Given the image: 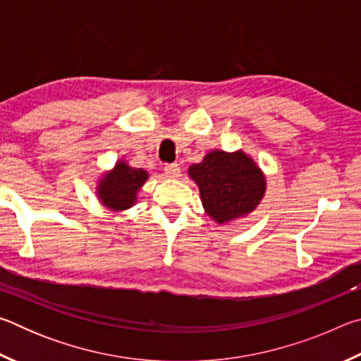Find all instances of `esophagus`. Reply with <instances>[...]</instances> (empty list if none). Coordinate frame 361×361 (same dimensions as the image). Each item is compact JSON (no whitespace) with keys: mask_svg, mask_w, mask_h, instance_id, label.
<instances>
[{"mask_svg":"<svg viewBox=\"0 0 361 361\" xmlns=\"http://www.w3.org/2000/svg\"><path fill=\"white\" fill-rule=\"evenodd\" d=\"M166 175L169 176V178H176V176H180V166L178 164H167L166 166Z\"/></svg>","mask_w":361,"mask_h":361,"instance_id":"1","label":"esophagus"}]
</instances>
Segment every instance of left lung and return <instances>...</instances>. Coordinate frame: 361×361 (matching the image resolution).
Returning <instances> with one entry per match:
<instances>
[{
	"mask_svg": "<svg viewBox=\"0 0 361 361\" xmlns=\"http://www.w3.org/2000/svg\"><path fill=\"white\" fill-rule=\"evenodd\" d=\"M188 173L199 186L205 213L218 224L247 216L266 192V178L243 151H210Z\"/></svg>",
	"mask_w": 361,
	"mask_h": 361,
	"instance_id": "1",
	"label": "left lung"
}]
</instances>
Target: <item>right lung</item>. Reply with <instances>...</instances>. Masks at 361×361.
I'll return each mask as SVG.
<instances>
[{"instance_id": "right-lung-1", "label": "right lung", "mask_w": 361, "mask_h": 361, "mask_svg": "<svg viewBox=\"0 0 361 361\" xmlns=\"http://www.w3.org/2000/svg\"><path fill=\"white\" fill-rule=\"evenodd\" d=\"M146 180H148L146 170L133 169L121 159L116 162L113 170L103 175L97 186V194L100 202L109 210H127L137 202V194Z\"/></svg>"}]
</instances>
